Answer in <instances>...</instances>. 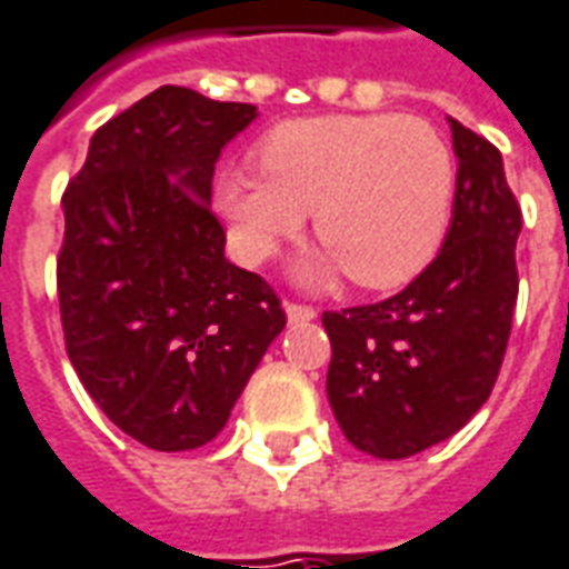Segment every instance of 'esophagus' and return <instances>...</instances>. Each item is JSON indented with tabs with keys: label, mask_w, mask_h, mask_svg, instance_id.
I'll use <instances>...</instances> for the list:
<instances>
[{
	"label": "esophagus",
	"mask_w": 569,
	"mask_h": 569,
	"mask_svg": "<svg viewBox=\"0 0 569 569\" xmlns=\"http://www.w3.org/2000/svg\"><path fill=\"white\" fill-rule=\"evenodd\" d=\"M284 312H288L290 325H302V321H312L318 318L312 306H302V302H284Z\"/></svg>",
	"instance_id": "34e87169"
}]
</instances>
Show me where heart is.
<instances>
[{"instance_id":"heart-1","label":"heart","mask_w":569,"mask_h":569,"mask_svg":"<svg viewBox=\"0 0 569 569\" xmlns=\"http://www.w3.org/2000/svg\"><path fill=\"white\" fill-rule=\"evenodd\" d=\"M257 160L260 172L233 169L218 181V209L251 260L300 233L306 211L325 242L300 267L309 284L348 272L360 288H400L446 242L458 166L427 120L391 111L284 120L260 139Z\"/></svg>"}]
</instances>
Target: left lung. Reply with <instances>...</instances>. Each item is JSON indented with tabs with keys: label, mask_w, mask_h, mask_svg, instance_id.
Here are the masks:
<instances>
[{
	"label": "left lung",
	"mask_w": 569,
	"mask_h": 569,
	"mask_svg": "<svg viewBox=\"0 0 569 569\" xmlns=\"http://www.w3.org/2000/svg\"><path fill=\"white\" fill-rule=\"evenodd\" d=\"M449 127L458 190L442 251L400 293L321 318L327 400L372 458H412L458 433L491 397L512 330L521 209L495 144Z\"/></svg>",
	"instance_id": "8db88e82"
}]
</instances>
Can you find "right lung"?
<instances>
[{"label":"right lung","instance_id":"add662e5","mask_svg":"<svg viewBox=\"0 0 569 569\" xmlns=\"http://www.w3.org/2000/svg\"><path fill=\"white\" fill-rule=\"evenodd\" d=\"M257 106L166 84L102 123L63 193L57 293L93 403L153 451L218 437L284 330L276 290L223 257L211 178Z\"/></svg>","mask_w":569,"mask_h":569}]
</instances>
